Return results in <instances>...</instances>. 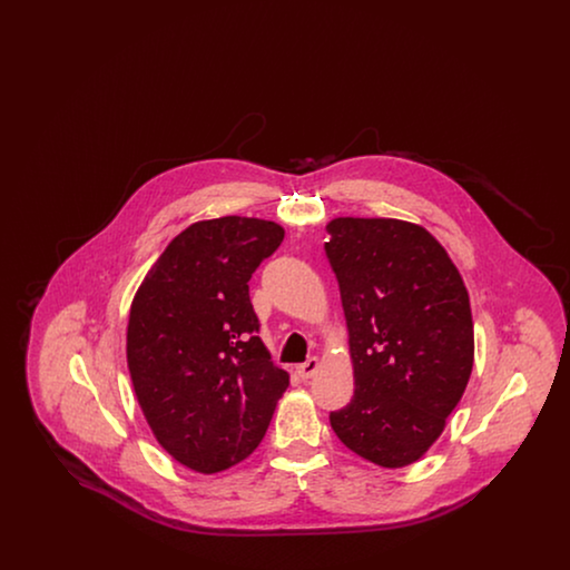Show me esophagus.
Here are the masks:
<instances>
[{"instance_id": "1", "label": "esophagus", "mask_w": 570, "mask_h": 570, "mask_svg": "<svg viewBox=\"0 0 570 570\" xmlns=\"http://www.w3.org/2000/svg\"><path fill=\"white\" fill-rule=\"evenodd\" d=\"M318 367H321V361L316 358V356H309L305 363H301L297 367V374L303 380H309L316 372H318Z\"/></svg>"}]
</instances>
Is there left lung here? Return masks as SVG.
I'll use <instances>...</instances> for the list:
<instances>
[{"instance_id": "8db88e82", "label": "left lung", "mask_w": 570, "mask_h": 570, "mask_svg": "<svg viewBox=\"0 0 570 570\" xmlns=\"http://www.w3.org/2000/svg\"><path fill=\"white\" fill-rule=\"evenodd\" d=\"M354 367L351 404L328 414L363 460L404 468L425 455L460 404L474 363L470 298L446 249L416 224H326Z\"/></svg>"}]
</instances>
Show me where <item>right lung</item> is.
Returning a JSON list of instances; mask_svg holds the SVG:
<instances>
[{
  "label": "right lung",
  "mask_w": 570,
  "mask_h": 570,
  "mask_svg": "<svg viewBox=\"0 0 570 570\" xmlns=\"http://www.w3.org/2000/svg\"><path fill=\"white\" fill-rule=\"evenodd\" d=\"M284 239L256 217L179 233L142 279L128 323L136 400L164 451L214 474L263 440L291 380L258 337L249 277Z\"/></svg>",
  "instance_id": "obj_1"
}]
</instances>
